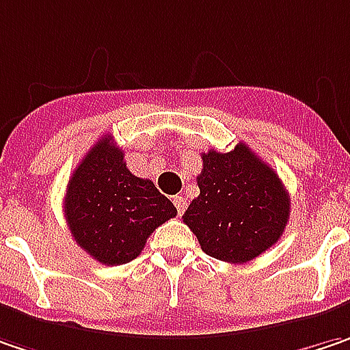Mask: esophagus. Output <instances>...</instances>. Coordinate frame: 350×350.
Returning <instances> with one entry per match:
<instances>
[{
    "instance_id": "1",
    "label": "esophagus",
    "mask_w": 350,
    "mask_h": 350,
    "mask_svg": "<svg viewBox=\"0 0 350 350\" xmlns=\"http://www.w3.org/2000/svg\"><path fill=\"white\" fill-rule=\"evenodd\" d=\"M174 205H176V209H178V213L182 215L184 213V209H186V198H182V196H174Z\"/></svg>"
}]
</instances>
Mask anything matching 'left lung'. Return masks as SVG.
I'll use <instances>...</instances> for the list:
<instances>
[{
  "label": "left lung",
  "mask_w": 350,
  "mask_h": 350,
  "mask_svg": "<svg viewBox=\"0 0 350 350\" xmlns=\"http://www.w3.org/2000/svg\"><path fill=\"white\" fill-rule=\"evenodd\" d=\"M200 196L191 200L184 223L202 251L217 260L243 265L268 251L290 219V198L278 174L245 143L231 152L202 154Z\"/></svg>",
  "instance_id": "1"
}]
</instances>
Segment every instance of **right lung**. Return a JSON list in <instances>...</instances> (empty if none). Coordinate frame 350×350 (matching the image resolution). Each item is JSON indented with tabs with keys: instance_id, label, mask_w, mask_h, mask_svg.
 Here are the masks:
<instances>
[{
	"instance_id": "obj_1",
	"label": "right lung",
	"mask_w": 350,
	"mask_h": 350,
	"mask_svg": "<svg viewBox=\"0 0 350 350\" xmlns=\"http://www.w3.org/2000/svg\"><path fill=\"white\" fill-rule=\"evenodd\" d=\"M64 215L74 241L98 262L125 265L176 207L150 180L131 174L111 135L101 137L66 186Z\"/></svg>"
}]
</instances>
